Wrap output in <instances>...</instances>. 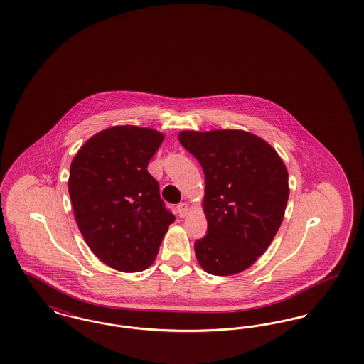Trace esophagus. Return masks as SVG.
Returning <instances> with one entry per match:
<instances>
[{"mask_svg": "<svg viewBox=\"0 0 364 364\" xmlns=\"http://www.w3.org/2000/svg\"><path fill=\"white\" fill-rule=\"evenodd\" d=\"M176 208H177V214H178L180 217H184V215L188 213V210H190L188 205H187V203H184V202H183V203H178Z\"/></svg>", "mask_w": 364, "mask_h": 364, "instance_id": "34e87169", "label": "esophagus"}]
</instances>
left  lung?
Listing matches in <instances>:
<instances>
[{
    "label": "left lung",
    "instance_id": "8db88e82",
    "mask_svg": "<svg viewBox=\"0 0 364 364\" xmlns=\"http://www.w3.org/2000/svg\"><path fill=\"white\" fill-rule=\"evenodd\" d=\"M178 140L205 172L208 232L195 242L196 259L214 276L240 273L267 250L282 223L287 168L269 143L245 131H183Z\"/></svg>",
    "mask_w": 364,
    "mask_h": 364
}]
</instances>
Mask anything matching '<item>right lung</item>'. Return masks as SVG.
<instances>
[{
  "mask_svg": "<svg viewBox=\"0 0 364 364\" xmlns=\"http://www.w3.org/2000/svg\"><path fill=\"white\" fill-rule=\"evenodd\" d=\"M162 140L150 128L112 127L88 139L70 164L77 226L91 251L116 270L147 269L174 221L147 171Z\"/></svg>",
  "mask_w": 364,
  "mask_h": 364,
  "instance_id": "add662e5",
  "label": "right lung"
}]
</instances>
